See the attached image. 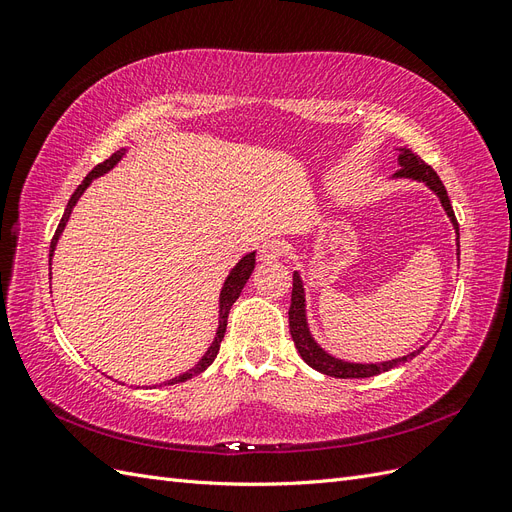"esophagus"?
Listing matches in <instances>:
<instances>
[{"label":"esophagus","instance_id":"esophagus-1","mask_svg":"<svg viewBox=\"0 0 512 512\" xmlns=\"http://www.w3.org/2000/svg\"><path fill=\"white\" fill-rule=\"evenodd\" d=\"M260 260L262 262H273L280 260L286 254V243L282 239H265L260 245Z\"/></svg>","mask_w":512,"mask_h":512}]
</instances>
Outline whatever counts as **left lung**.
Returning a JSON list of instances; mask_svg holds the SVG:
<instances>
[{"label": "left lung", "instance_id": "left-lung-1", "mask_svg": "<svg viewBox=\"0 0 512 512\" xmlns=\"http://www.w3.org/2000/svg\"><path fill=\"white\" fill-rule=\"evenodd\" d=\"M399 164L401 168L395 173V177H410L416 181H425L429 188L436 192L442 200V207L446 209L448 218L453 220L455 230H457V241H459V224L455 218V211L451 207V198L446 194L444 183L440 181L438 173L433 170L429 164H425L421 158L416 156L414 151L410 149H401L399 153ZM459 245V243H457ZM288 322H290V335H292V342L297 346L301 359L309 365L314 367L320 374H327L333 378H369V376H378L382 371H389L401 363L410 361L412 356H416L421 350H416L408 356H401V359L395 361H386V363H348V361H339L335 356L324 352L307 331V322H305V297H303V286H301V277L299 273H294V280H292V297H290V309H288Z\"/></svg>", "mask_w": 512, "mask_h": 512}]
</instances>
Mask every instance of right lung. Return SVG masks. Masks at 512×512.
I'll use <instances>...</instances> for the list:
<instances>
[{
    "mask_svg": "<svg viewBox=\"0 0 512 512\" xmlns=\"http://www.w3.org/2000/svg\"><path fill=\"white\" fill-rule=\"evenodd\" d=\"M123 153H126V149L115 151L111 158L104 160L102 164H98L94 170H91V173L83 179V183L79 185V188L74 190V194H72L70 200H68V207H66L64 215H61V222H59V226H57V230H55V235H53V239H51V252H49L51 256H53V252H55V245H57V239H59V235H61V230H64V226H66V222H68V218H70L72 207L76 205V200L81 198V194L85 192V188L91 183V179L102 175V173H106V170H111V168L121 160ZM254 265H256V254H247V256L241 258L239 265L230 271V275L226 277V282H224L222 294H220V327H218V335H215V342H213L211 348L205 352L203 359L198 361L196 367H192L190 371H185V374H181L179 378H173L168 384L185 382V380H190V378H194V376H198V374H203V371L215 361V356H218V352H220V344H222V339H224V333H226V322H228L230 307H232V303H235V301L239 299V294H241L245 282L250 280V275H252V271H254Z\"/></svg>",
    "mask_w": 512,
    "mask_h": 512,
    "instance_id": "obj_1",
    "label": "right lung"
}]
</instances>
